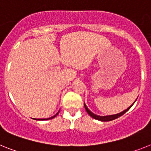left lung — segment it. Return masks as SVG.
Returning a JSON list of instances; mask_svg holds the SVG:
<instances>
[{
	"instance_id": "1",
	"label": "left lung",
	"mask_w": 151,
	"mask_h": 151,
	"mask_svg": "<svg viewBox=\"0 0 151 151\" xmlns=\"http://www.w3.org/2000/svg\"><path fill=\"white\" fill-rule=\"evenodd\" d=\"M135 101H134V103H135ZM133 104L131 105V106H130V107H129L127 109L124 110V111H122V112L119 113V114H114V115H107V116H99V115L94 114L93 113L91 112L89 109L87 108V107L86 106L85 104H84V107H85V110L87 111V114H89L91 117H93V118L96 119V120H98V121H113V120H115V119L118 118V117H120L121 116H122L123 114H124L125 113L128 111L130 107H132Z\"/></svg>"
}]
</instances>
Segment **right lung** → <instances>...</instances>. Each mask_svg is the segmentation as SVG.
Instances as JSON below:
<instances>
[{"label": "right lung", "instance_id": "right-lung-1", "mask_svg": "<svg viewBox=\"0 0 151 151\" xmlns=\"http://www.w3.org/2000/svg\"><path fill=\"white\" fill-rule=\"evenodd\" d=\"M58 113H59V111H58V112L56 114L54 115V116H51V117H49V118H47V119H35V120H37V121H45V120H50V119H52V118H54V117H55V116L58 114Z\"/></svg>", "mask_w": 151, "mask_h": 151}]
</instances>
